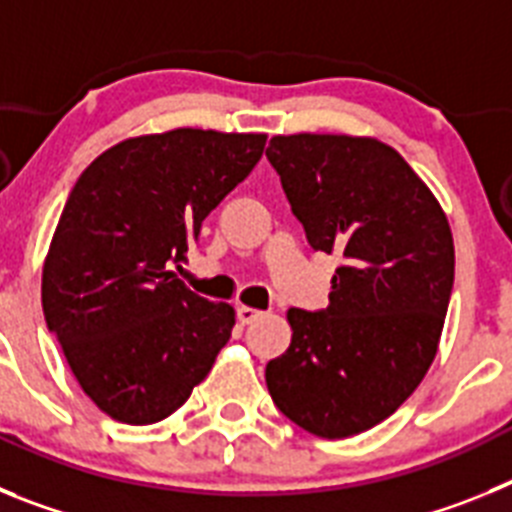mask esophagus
I'll list each match as a JSON object with an SVG mask.
<instances>
[{
  "label": "esophagus",
  "instance_id": "34e87169",
  "mask_svg": "<svg viewBox=\"0 0 512 512\" xmlns=\"http://www.w3.org/2000/svg\"><path fill=\"white\" fill-rule=\"evenodd\" d=\"M259 318H264V312L256 310V307H246V305L238 307V320H241L243 325L256 323V320H259Z\"/></svg>",
  "mask_w": 512,
  "mask_h": 512
}]
</instances>
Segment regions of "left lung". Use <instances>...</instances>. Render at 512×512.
I'll return each mask as SVG.
<instances>
[{
	"instance_id": "1",
	"label": "left lung",
	"mask_w": 512,
	"mask_h": 512,
	"mask_svg": "<svg viewBox=\"0 0 512 512\" xmlns=\"http://www.w3.org/2000/svg\"><path fill=\"white\" fill-rule=\"evenodd\" d=\"M266 158L312 251L341 266L325 310L292 307L266 387L292 423L348 438L390 418L436 356L454 289L441 205L395 148L351 135H277Z\"/></svg>"
}]
</instances>
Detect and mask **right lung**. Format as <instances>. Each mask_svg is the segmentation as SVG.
Here are the masks:
<instances>
[{
	"label": "right lung",
	"mask_w": 512,
	"mask_h": 512,
	"mask_svg": "<svg viewBox=\"0 0 512 512\" xmlns=\"http://www.w3.org/2000/svg\"><path fill=\"white\" fill-rule=\"evenodd\" d=\"M264 146L256 133L143 135L94 158L71 189L43 266V312L110 418H169L230 341L233 307L194 295L174 269Z\"/></svg>",
	"instance_id": "right-lung-1"
}]
</instances>
